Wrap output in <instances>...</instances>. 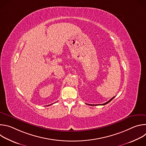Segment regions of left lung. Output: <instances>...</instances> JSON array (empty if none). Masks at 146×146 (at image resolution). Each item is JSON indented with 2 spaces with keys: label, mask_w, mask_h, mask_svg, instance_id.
Listing matches in <instances>:
<instances>
[{
  "label": "left lung",
  "mask_w": 146,
  "mask_h": 146,
  "mask_svg": "<svg viewBox=\"0 0 146 146\" xmlns=\"http://www.w3.org/2000/svg\"><path fill=\"white\" fill-rule=\"evenodd\" d=\"M115 98V96H114L113 98H112L111 99H110L108 102H106V103H103V104H102V105H106V104H108V103H109L111 100H112V99H113L114 98ZM93 105V106H94V105Z\"/></svg>",
  "instance_id": "obj_1"
}]
</instances>
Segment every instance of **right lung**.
Listing matches in <instances>:
<instances>
[{"mask_svg":"<svg viewBox=\"0 0 146 146\" xmlns=\"http://www.w3.org/2000/svg\"><path fill=\"white\" fill-rule=\"evenodd\" d=\"M53 104V103H52ZM52 105V104H51V105H47V106H50V105Z\"/></svg>","mask_w":146,"mask_h":146,"instance_id":"right-lung-1","label":"right lung"}]
</instances>
